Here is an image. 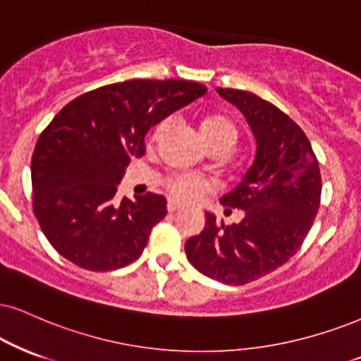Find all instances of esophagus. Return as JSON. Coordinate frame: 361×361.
Returning a JSON list of instances; mask_svg holds the SVG:
<instances>
[{"mask_svg":"<svg viewBox=\"0 0 361 361\" xmlns=\"http://www.w3.org/2000/svg\"><path fill=\"white\" fill-rule=\"evenodd\" d=\"M184 206H182L180 202H177V201H173V199H171V201L167 202V211L169 212H176V211H179V209H182Z\"/></svg>","mask_w":361,"mask_h":361,"instance_id":"obj_1","label":"esophagus"}]
</instances>
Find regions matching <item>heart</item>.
I'll return each mask as SVG.
<instances>
[{
    "mask_svg": "<svg viewBox=\"0 0 361 361\" xmlns=\"http://www.w3.org/2000/svg\"><path fill=\"white\" fill-rule=\"evenodd\" d=\"M171 127V120L164 118L155 126L152 132V140H157L167 132ZM201 132L204 140L207 142L211 149L219 145H226L233 149L235 140H238V127L229 117L224 115H209L202 120ZM166 188L172 197L182 202H195L202 197V195L214 192L216 185L214 182L206 179L202 176H195L189 172H176L167 176Z\"/></svg>",
    "mask_w": 361,
    "mask_h": 361,
    "instance_id": "b5f03b06",
    "label": "heart"
}]
</instances>
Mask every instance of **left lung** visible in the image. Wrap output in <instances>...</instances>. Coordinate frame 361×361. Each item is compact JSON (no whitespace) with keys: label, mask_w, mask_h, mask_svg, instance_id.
Masks as SVG:
<instances>
[{"label":"left lung","mask_w":361,"mask_h":361,"mask_svg":"<svg viewBox=\"0 0 361 361\" xmlns=\"http://www.w3.org/2000/svg\"><path fill=\"white\" fill-rule=\"evenodd\" d=\"M216 90L246 117L257 142L256 159L238 188L221 197L229 212L244 211L243 221L226 226L206 214V228L185 243V255L202 274L238 286L273 273L296 255L319 209L322 176L295 120L255 93Z\"/></svg>","instance_id":"left-lung-1"}]
</instances>
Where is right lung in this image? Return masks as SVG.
<instances>
[{
	"mask_svg": "<svg viewBox=\"0 0 361 361\" xmlns=\"http://www.w3.org/2000/svg\"><path fill=\"white\" fill-rule=\"evenodd\" d=\"M207 92L188 80H128L66 104L39 133L31 157L33 212L61 256L88 271H114L142 255L167 214L166 197L117 199L145 135L173 110Z\"/></svg>",
	"mask_w": 361,
	"mask_h": 361,
	"instance_id": "obj_1",
	"label": "right lung"
}]
</instances>
